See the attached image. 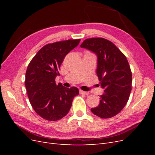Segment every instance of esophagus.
I'll use <instances>...</instances> for the list:
<instances>
[{
  "label": "esophagus",
  "instance_id": "1",
  "mask_svg": "<svg viewBox=\"0 0 155 155\" xmlns=\"http://www.w3.org/2000/svg\"><path fill=\"white\" fill-rule=\"evenodd\" d=\"M79 93L81 94H83V95H88V92H85V91H83L82 90H79Z\"/></svg>",
  "mask_w": 155,
  "mask_h": 155
}]
</instances>
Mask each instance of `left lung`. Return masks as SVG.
<instances>
[{"instance_id": "8db88e82", "label": "left lung", "mask_w": 155, "mask_h": 155, "mask_svg": "<svg viewBox=\"0 0 155 155\" xmlns=\"http://www.w3.org/2000/svg\"><path fill=\"white\" fill-rule=\"evenodd\" d=\"M80 46L96 54L97 76L104 88L100 104L91 111L101 118H112L124 109L132 89V72L128 61L114 43L104 38L87 39Z\"/></svg>"}]
</instances>
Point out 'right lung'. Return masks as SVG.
Instances as JSON below:
<instances>
[{"instance_id": "obj_1", "label": "right lung", "mask_w": 155, "mask_h": 155, "mask_svg": "<svg viewBox=\"0 0 155 155\" xmlns=\"http://www.w3.org/2000/svg\"><path fill=\"white\" fill-rule=\"evenodd\" d=\"M81 39H69L48 44L41 48L28 66L25 86L30 104L36 113L45 120L57 121L66 116L78 88L56 85L59 69L70 51Z\"/></svg>"}]
</instances>
